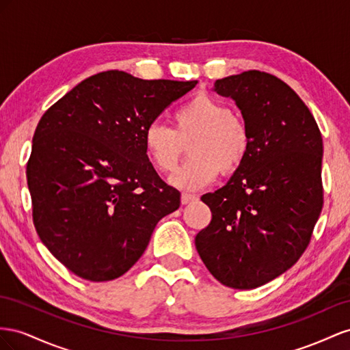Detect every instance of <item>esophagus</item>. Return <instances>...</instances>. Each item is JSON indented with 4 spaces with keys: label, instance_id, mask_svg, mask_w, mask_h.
Returning <instances> with one entry per match:
<instances>
[{
    "label": "esophagus",
    "instance_id": "1",
    "mask_svg": "<svg viewBox=\"0 0 350 350\" xmlns=\"http://www.w3.org/2000/svg\"><path fill=\"white\" fill-rule=\"evenodd\" d=\"M182 204L183 205H187V204H191V202H193V201H196L198 199V196L196 195H192V193H182Z\"/></svg>",
    "mask_w": 350,
    "mask_h": 350
}]
</instances>
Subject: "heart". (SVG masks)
I'll list each match as a JSON object with an SVG mask.
<instances>
[{
  "mask_svg": "<svg viewBox=\"0 0 350 350\" xmlns=\"http://www.w3.org/2000/svg\"><path fill=\"white\" fill-rule=\"evenodd\" d=\"M191 157L173 176L172 183L199 189L218 176L237 172L252 148V135L242 117L221 99L196 95L173 114V129L159 122L144 131V148L158 172L170 173L177 165L185 144Z\"/></svg>",
  "mask_w": 350,
  "mask_h": 350,
  "instance_id": "obj_1",
  "label": "heart"
}]
</instances>
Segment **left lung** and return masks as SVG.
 I'll return each mask as SVG.
<instances>
[{"label":"left lung","instance_id":"8db88e82","mask_svg":"<svg viewBox=\"0 0 350 350\" xmlns=\"http://www.w3.org/2000/svg\"><path fill=\"white\" fill-rule=\"evenodd\" d=\"M252 135L246 161L226 186L202 195L211 223L195 237L208 271L233 288H255L287 271L311 241L323 209V137L309 108L259 70L218 79Z\"/></svg>","mask_w":350,"mask_h":350}]
</instances>
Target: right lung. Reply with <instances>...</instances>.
<instances>
[{"label":"right lung","instance_id":"obj_1","mask_svg":"<svg viewBox=\"0 0 350 350\" xmlns=\"http://www.w3.org/2000/svg\"><path fill=\"white\" fill-rule=\"evenodd\" d=\"M198 81H144L108 70L85 79L39 120L26 176L36 233L89 282L123 275L180 192L157 174L145 127Z\"/></svg>","mask_w":350,"mask_h":350}]
</instances>
